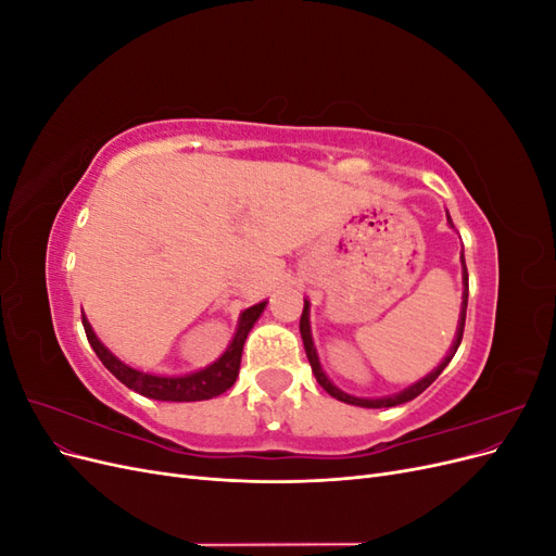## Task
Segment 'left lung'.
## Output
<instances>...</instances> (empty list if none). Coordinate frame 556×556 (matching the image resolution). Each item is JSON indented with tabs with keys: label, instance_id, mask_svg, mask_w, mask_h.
<instances>
[{
	"label": "left lung",
	"instance_id": "1",
	"mask_svg": "<svg viewBox=\"0 0 556 556\" xmlns=\"http://www.w3.org/2000/svg\"><path fill=\"white\" fill-rule=\"evenodd\" d=\"M447 225H450V227H454V225H452V217H450V213H447ZM462 280H464V292H462V313H459V325H457V333H454L452 348L447 350V355L443 357V362H441L439 366H435L431 374H427L422 380H417V382H413L410 387H406V390H401V392L390 394V396H380V399H362V396L345 394L343 390H339V387H336V384L327 378L323 364H319L317 350H315V343H313V333H311V317H308V315H311V301H306V299H304V313H301L299 329H301V339H304L306 357H308V362H311V368H313V374H315L317 382L323 384L325 390H327L333 399H339V401H343V403H350V406H362V408H392V406H401V403L413 401L415 396L422 394V392L427 390V387L443 374V368L452 362L454 352H457V348H459V343H462V336H464V323H466V306H468V271H466L464 252H462Z\"/></svg>",
	"mask_w": 556,
	"mask_h": 556
}]
</instances>
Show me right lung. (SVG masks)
I'll return each mask as SVG.
<instances>
[{
    "label": "right lung",
    "instance_id": "add662e5",
    "mask_svg": "<svg viewBox=\"0 0 556 556\" xmlns=\"http://www.w3.org/2000/svg\"><path fill=\"white\" fill-rule=\"evenodd\" d=\"M266 308V301L262 304L250 306L241 313L237 333L229 341L227 350L217 357L213 364L206 368H199L194 374H185V376H155V374H143L139 368H134L125 362L117 359L113 352L97 339V333L92 331L88 317L83 315V327H86V336L97 352V357L102 359V364L109 368V371L127 384L129 390L139 392L148 399H157V401H206L213 396H220L227 392L229 387L237 382L239 378V368H241V355H243V343L248 339L250 329L255 327L260 315Z\"/></svg>",
    "mask_w": 556,
    "mask_h": 556
}]
</instances>
